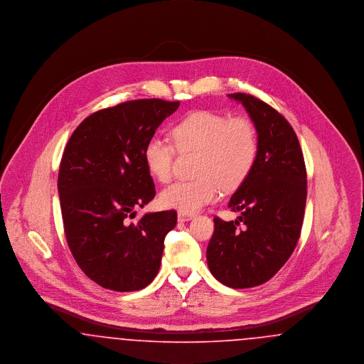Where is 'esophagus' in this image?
I'll use <instances>...</instances> for the list:
<instances>
[{
	"mask_svg": "<svg viewBox=\"0 0 364 364\" xmlns=\"http://www.w3.org/2000/svg\"><path fill=\"white\" fill-rule=\"evenodd\" d=\"M177 218L180 223H186V221H190L193 218V214L192 213H183V211H178L177 214Z\"/></svg>",
	"mask_w": 364,
	"mask_h": 364,
	"instance_id": "1",
	"label": "esophagus"
}]
</instances>
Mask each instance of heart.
<instances>
[{
  "mask_svg": "<svg viewBox=\"0 0 364 364\" xmlns=\"http://www.w3.org/2000/svg\"><path fill=\"white\" fill-rule=\"evenodd\" d=\"M173 143L151 138L144 147V162L159 183L172 177L176 148L199 151L198 180L174 183L162 191L159 199L165 208L193 213L214 202L220 190L239 188L252 172L258 158V135L247 117H228L223 113L196 110L172 127Z\"/></svg>",
  "mask_w": 364,
  "mask_h": 364,
  "instance_id": "b5f03b06",
  "label": "heart"
}]
</instances>
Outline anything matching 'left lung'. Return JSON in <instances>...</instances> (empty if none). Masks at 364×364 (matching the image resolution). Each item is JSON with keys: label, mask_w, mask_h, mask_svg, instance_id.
Returning <instances> with one entry per match:
<instances>
[{"label": "left lung", "mask_w": 364, "mask_h": 364, "mask_svg": "<svg viewBox=\"0 0 364 364\" xmlns=\"http://www.w3.org/2000/svg\"><path fill=\"white\" fill-rule=\"evenodd\" d=\"M242 102L258 134V158L229 202L242 215L214 218L208 245L211 274L242 289L264 284L289 259L299 242L307 199L304 158L291 124L250 94H228Z\"/></svg>", "instance_id": "obj_1"}]
</instances>
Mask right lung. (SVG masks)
I'll return each instance as SVG.
<instances>
[{
	"instance_id": "add662e5",
	"label": "right lung",
	"mask_w": 364,
	"mask_h": 364,
	"mask_svg": "<svg viewBox=\"0 0 364 364\" xmlns=\"http://www.w3.org/2000/svg\"><path fill=\"white\" fill-rule=\"evenodd\" d=\"M178 106L153 98L106 107L80 122L67 143L57 184L64 232L79 267L102 288L139 291L159 270L177 213L131 218L156 196L146 143Z\"/></svg>"
}]
</instances>
